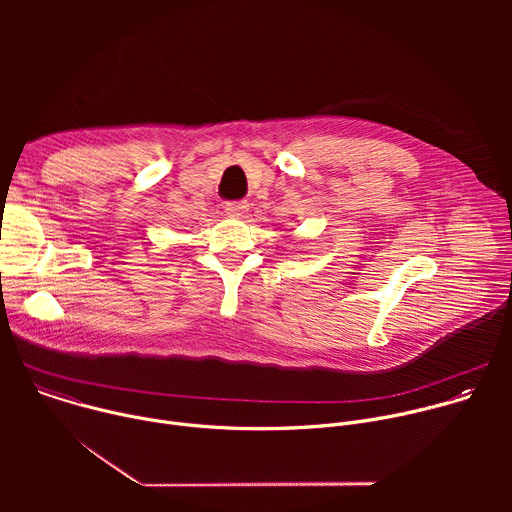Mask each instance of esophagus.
Instances as JSON below:
<instances>
[{"instance_id":"34e87169","label":"esophagus","mask_w":512,"mask_h":512,"mask_svg":"<svg viewBox=\"0 0 512 512\" xmlns=\"http://www.w3.org/2000/svg\"><path fill=\"white\" fill-rule=\"evenodd\" d=\"M225 210H227L229 216L241 218V216H245V212L249 210V202H247V200H233V202H227V204H225Z\"/></svg>"}]
</instances>
